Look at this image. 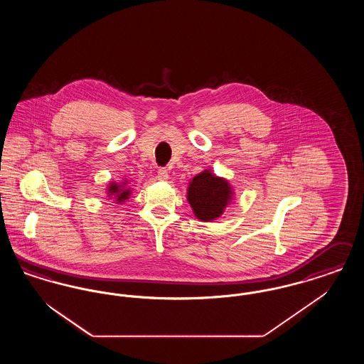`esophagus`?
Instances as JSON below:
<instances>
[{"label": "esophagus", "instance_id": "34e87169", "mask_svg": "<svg viewBox=\"0 0 364 364\" xmlns=\"http://www.w3.org/2000/svg\"><path fill=\"white\" fill-rule=\"evenodd\" d=\"M156 173H158V180L161 181H166L169 178V169L166 168H159Z\"/></svg>", "mask_w": 364, "mask_h": 364}]
</instances>
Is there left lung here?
<instances>
[{
	"label": "left lung",
	"instance_id": "obj_1",
	"mask_svg": "<svg viewBox=\"0 0 364 364\" xmlns=\"http://www.w3.org/2000/svg\"><path fill=\"white\" fill-rule=\"evenodd\" d=\"M187 193L195 215L202 221H211L224 213L232 190L226 180L205 171L192 178Z\"/></svg>",
	"mask_w": 364,
	"mask_h": 364
}]
</instances>
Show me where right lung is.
Wrapping results in <instances>:
<instances>
[{"label":"right lung","mask_w":364,"mask_h":364,"mask_svg":"<svg viewBox=\"0 0 364 364\" xmlns=\"http://www.w3.org/2000/svg\"><path fill=\"white\" fill-rule=\"evenodd\" d=\"M125 184V183H124ZM109 195H114L117 202H122L129 196V190H122V186L119 184H112L109 187Z\"/></svg>","instance_id":"obj_1"}]
</instances>
